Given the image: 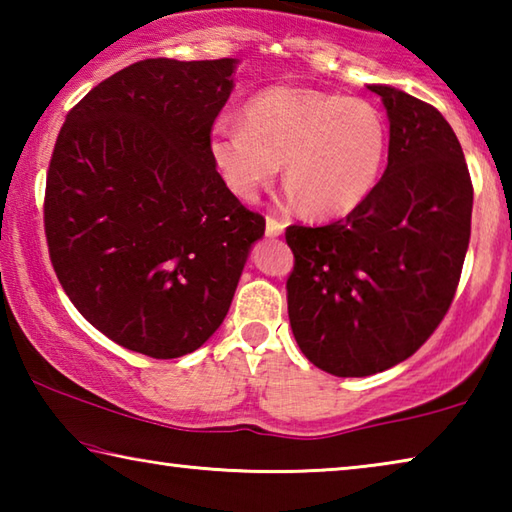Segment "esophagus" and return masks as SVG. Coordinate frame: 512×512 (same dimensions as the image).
<instances>
[{"label":"esophagus","mask_w":512,"mask_h":512,"mask_svg":"<svg viewBox=\"0 0 512 512\" xmlns=\"http://www.w3.org/2000/svg\"><path fill=\"white\" fill-rule=\"evenodd\" d=\"M284 232V223L273 219V216H266V235L268 237H280Z\"/></svg>","instance_id":"34e87169"}]
</instances>
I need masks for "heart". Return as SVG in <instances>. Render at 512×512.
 I'll list each match as a JSON object with an SVG mask.
<instances>
[{
    "label": "heart",
    "mask_w": 512,
    "mask_h": 512,
    "mask_svg": "<svg viewBox=\"0 0 512 512\" xmlns=\"http://www.w3.org/2000/svg\"><path fill=\"white\" fill-rule=\"evenodd\" d=\"M244 121H216L210 153L230 192L246 201L284 162L291 196L311 214H345L375 189L384 169L388 126L366 99L277 85L246 103Z\"/></svg>",
    "instance_id": "1"
}]
</instances>
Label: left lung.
Masks as SVG:
<instances>
[{"mask_svg":"<svg viewBox=\"0 0 512 512\" xmlns=\"http://www.w3.org/2000/svg\"><path fill=\"white\" fill-rule=\"evenodd\" d=\"M391 121L375 189L318 228L289 225L293 336L316 368L368 377L409 359L443 323L472 225V178L440 112L391 85H368Z\"/></svg>","mask_w":512,"mask_h":512,"instance_id":"obj_1","label":"left lung"}]
</instances>
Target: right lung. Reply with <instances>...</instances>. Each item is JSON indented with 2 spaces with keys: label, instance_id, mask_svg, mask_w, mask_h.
<instances>
[{
  "label": "right lung",
  "instance_id": "add662e5",
  "mask_svg": "<svg viewBox=\"0 0 512 512\" xmlns=\"http://www.w3.org/2000/svg\"><path fill=\"white\" fill-rule=\"evenodd\" d=\"M235 58H146L67 112L51 153L45 235L60 287L126 350L176 359L228 314L264 235L210 153Z\"/></svg>",
  "mask_w": 512,
  "mask_h": 512
}]
</instances>
